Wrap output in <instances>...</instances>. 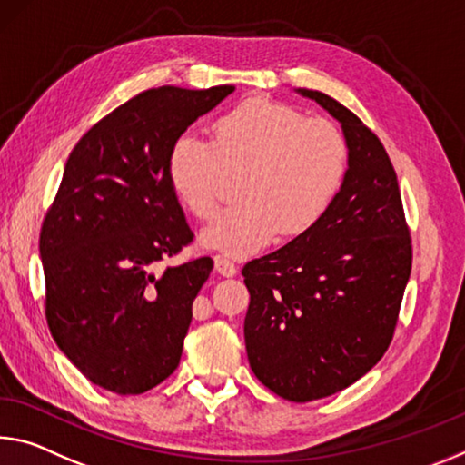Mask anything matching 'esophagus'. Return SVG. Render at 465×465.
Here are the masks:
<instances>
[{
    "instance_id": "34e87169",
    "label": "esophagus",
    "mask_w": 465,
    "mask_h": 465,
    "mask_svg": "<svg viewBox=\"0 0 465 465\" xmlns=\"http://www.w3.org/2000/svg\"><path fill=\"white\" fill-rule=\"evenodd\" d=\"M215 271L223 277H233L235 272H238V267H235V264L230 259H227V256L217 254L215 256Z\"/></svg>"
}]
</instances>
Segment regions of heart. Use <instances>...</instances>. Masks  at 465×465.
<instances>
[{"mask_svg": "<svg viewBox=\"0 0 465 465\" xmlns=\"http://www.w3.org/2000/svg\"><path fill=\"white\" fill-rule=\"evenodd\" d=\"M348 169V144L335 124L283 103L250 99L213 124L206 143L182 132L167 154V178L196 219L215 213L225 175H240V204L201 232V244L244 256L275 235H298L325 215Z\"/></svg>", "mask_w": 465, "mask_h": 465, "instance_id": "heart-1", "label": "heart"}]
</instances>
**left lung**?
Returning a JSON list of instances; mask_svg holds the SVG:
<instances>
[{
    "label": "left lung",
    "instance_id": "obj_1",
    "mask_svg": "<svg viewBox=\"0 0 465 465\" xmlns=\"http://www.w3.org/2000/svg\"><path fill=\"white\" fill-rule=\"evenodd\" d=\"M341 124L348 169L325 215L250 261L248 362L264 387L304 403L362 379L393 339L411 271L395 169L381 140L329 94L296 88Z\"/></svg>",
    "mask_w": 465,
    "mask_h": 465
}]
</instances>
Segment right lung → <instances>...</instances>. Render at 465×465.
Wrapping results in <instances>:
<instances>
[{
  "label": "right lung",
  "mask_w": 465,
  "mask_h": 465,
  "mask_svg": "<svg viewBox=\"0 0 465 465\" xmlns=\"http://www.w3.org/2000/svg\"><path fill=\"white\" fill-rule=\"evenodd\" d=\"M233 91L151 88L94 124L70 153L39 240L45 314L57 348L107 391L144 393L180 364L213 261L154 272L194 238L167 154Z\"/></svg>",
  "instance_id": "1"
}]
</instances>
